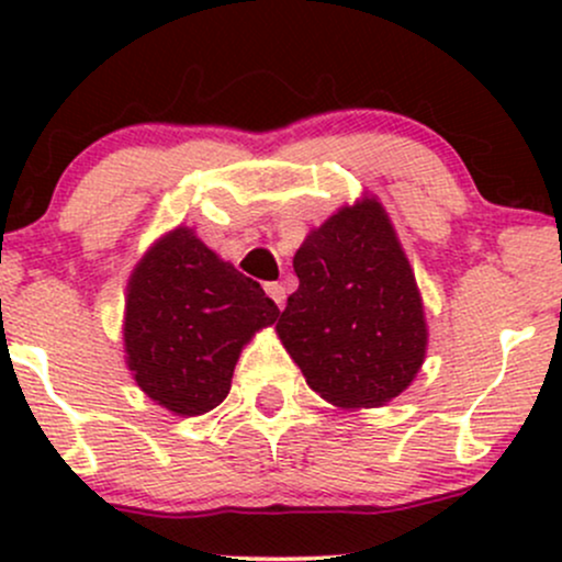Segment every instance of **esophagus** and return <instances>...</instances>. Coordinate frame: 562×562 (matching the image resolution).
I'll return each instance as SVG.
<instances>
[{"label": "esophagus", "instance_id": "34e87169", "mask_svg": "<svg viewBox=\"0 0 562 562\" xmlns=\"http://www.w3.org/2000/svg\"><path fill=\"white\" fill-rule=\"evenodd\" d=\"M263 290H267V295L277 303V306H280V308L285 306V288H282L280 282H267Z\"/></svg>", "mask_w": 562, "mask_h": 562}]
</instances>
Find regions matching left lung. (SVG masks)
Wrapping results in <instances>:
<instances>
[{
	"mask_svg": "<svg viewBox=\"0 0 562 562\" xmlns=\"http://www.w3.org/2000/svg\"><path fill=\"white\" fill-rule=\"evenodd\" d=\"M299 290L277 322L308 389L344 409L396 398L428 346L423 299L375 198L333 214L295 250Z\"/></svg>",
	"mask_w": 562,
	"mask_h": 562,
	"instance_id": "8db88e82",
	"label": "left lung"
}]
</instances>
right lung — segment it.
I'll return each mask as SVG.
<instances>
[{
	"mask_svg": "<svg viewBox=\"0 0 562 562\" xmlns=\"http://www.w3.org/2000/svg\"><path fill=\"white\" fill-rule=\"evenodd\" d=\"M277 314L259 282L177 227L128 280L126 364L153 402L173 415H203L227 398L243 346Z\"/></svg>",
	"mask_w": 562,
	"mask_h": 562,
	"instance_id": "obj_1",
	"label": "right lung"
}]
</instances>
